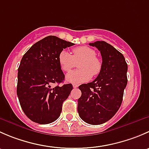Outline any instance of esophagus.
I'll return each instance as SVG.
<instances>
[{"instance_id": "obj_1", "label": "esophagus", "mask_w": 149, "mask_h": 149, "mask_svg": "<svg viewBox=\"0 0 149 149\" xmlns=\"http://www.w3.org/2000/svg\"><path fill=\"white\" fill-rule=\"evenodd\" d=\"M73 88H77V87L79 86V85H78V84H73Z\"/></svg>"}]
</instances>
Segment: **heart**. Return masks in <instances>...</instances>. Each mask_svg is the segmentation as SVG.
I'll list each match as a JSON object with an SVG mask.
<instances>
[{
    "label": "heart",
    "instance_id": "heart-1",
    "mask_svg": "<svg viewBox=\"0 0 149 149\" xmlns=\"http://www.w3.org/2000/svg\"><path fill=\"white\" fill-rule=\"evenodd\" d=\"M79 63L80 70L72 71L66 76V81L72 84L88 81L92 75L97 76L102 69V63L96 57V52L91 47H78L73 49V55L68 51L62 50L58 55V63L63 71L69 72L74 68L76 63Z\"/></svg>",
    "mask_w": 149,
    "mask_h": 149
}]
</instances>
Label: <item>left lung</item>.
Listing matches in <instances>:
<instances>
[{
    "label": "left lung",
    "instance_id": "obj_1",
    "mask_svg": "<svg viewBox=\"0 0 149 149\" xmlns=\"http://www.w3.org/2000/svg\"><path fill=\"white\" fill-rule=\"evenodd\" d=\"M100 51L102 63L98 76L92 82L79 86L78 112L84 122L100 125L116 114L123 102L127 83V64L121 52L104 41L89 43Z\"/></svg>",
    "mask_w": 149,
    "mask_h": 149
}]
</instances>
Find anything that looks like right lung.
<instances>
[{
	"label": "right lung",
	"instance_id": "1",
	"mask_svg": "<svg viewBox=\"0 0 149 149\" xmlns=\"http://www.w3.org/2000/svg\"><path fill=\"white\" fill-rule=\"evenodd\" d=\"M56 36L33 45L24 55L18 69L17 96L25 115L39 124H49L60 117L63 103L73 89L71 84L52 87L65 79L58 63L63 49L73 45Z\"/></svg>",
	"mask_w": 149,
	"mask_h": 149
}]
</instances>
